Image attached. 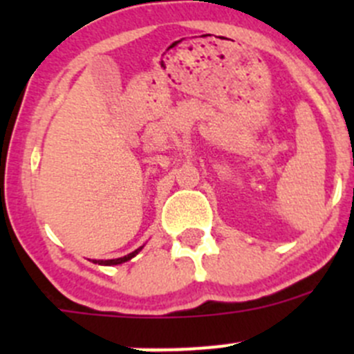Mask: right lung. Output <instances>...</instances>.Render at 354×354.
Segmentation results:
<instances>
[{"label": "right lung", "mask_w": 354, "mask_h": 354, "mask_svg": "<svg viewBox=\"0 0 354 354\" xmlns=\"http://www.w3.org/2000/svg\"><path fill=\"white\" fill-rule=\"evenodd\" d=\"M142 250V246L138 250H135V252L128 253V255L121 257V259H113V260H94V263H99V266H118V263H123V262H128L130 259H133L135 255H137L138 252Z\"/></svg>", "instance_id": "add662e5"}]
</instances>
